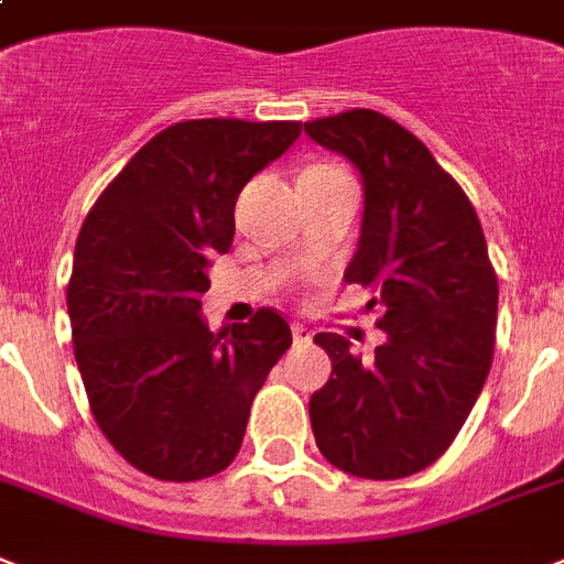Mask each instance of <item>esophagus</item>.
<instances>
[{"label":"esophagus","mask_w":564,"mask_h":564,"mask_svg":"<svg viewBox=\"0 0 564 564\" xmlns=\"http://www.w3.org/2000/svg\"><path fill=\"white\" fill-rule=\"evenodd\" d=\"M292 338H295V345H310V341H313V333H310L304 324H292Z\"/></svg>","instance_id":"1"}]
</instances>
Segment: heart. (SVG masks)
<instances>
[{
  "mask_svg": "<svg viewBox=\"0 0 564 564\" xmlns=\"http://www.w3.org/2000/svg\"><path fill=\"white\" fill-rule=\"evenodd\" d=\"M315 171H322V167H315Z\"/></svg>",
  "mask_w": 564,
  "mask_h": 564,
  "instance_id": "1",
  "label": "heart"
}]
</instances>
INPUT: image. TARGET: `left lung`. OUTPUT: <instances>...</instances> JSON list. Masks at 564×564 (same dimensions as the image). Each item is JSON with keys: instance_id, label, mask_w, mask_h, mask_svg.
Wrapping results in <instances>:
<instances>
[{"instance_id": "left-lung-1", "label": "left lung", "mask_w": 564, "mask_h": 564, "mask_svg": "<svg viewBox=\"0 0 564 564\" xmlns=\"http://www.w3.org/2000/svg\"><path fill=\"white\" fill-rule=\"evenodd\" d=\"M361 176L365 210L347 283L373 286L386 341L370 361L338 333L310 400L315 443L356 478H409L455 441L484 391L496 347L498 281L478 214L423 141L373 109L304 123Z\"/></svg>"}]
</instances>
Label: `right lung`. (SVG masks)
I'll list each match as a JSON object with an SVG mask.
<instances>
[{
    "mask_svg": "<svg viewBox=\"0 0 564 564\" xmlns=\"http://www.w3.org/2000/svg\"><path fill=\"white\" fill-rule=\"evenodd\" d=\"M297 135V121L173 123L132 155L80 228L66 295L77 368L100 432L153 478L223 473L254 393L292 345L272 310L210 333L203 295L210 258L235 240L237 196Z\"/></svg>",
    "mask_w": 564,
    "mask_h": 564,
    "instance_id": "1",
    "label": "right lung"
}]
</instances>
